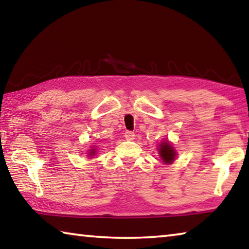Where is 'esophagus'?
Masks as SVG:
<instances>
[{
  "instance_id": "34e87169",
  "label": "esophagus",
  "mask_w": 249,
  "mask_h": 249,
  "mask_svg": "<svg viewBox=\"0 0 249 249\" xmlns=\"http://www.w3.org/2000/svg\"><path fill=\"white\" fill-rule=\"evenodd\" d=\"M124 136H125V138H126V140H127V141H133L134 137H135V134H134L133 132H129V130H128V132L125 133Z\"/></svg>"
}]
</instances>
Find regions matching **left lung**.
Segmentation results:
<instances>
[{
  "instance_id": "1",
  "label": "left lung",
  "mask_w": 249,
  "mask_h": 249,
  "mask_svg": "<svg viewBox=\"0 0 249 249\" xmlns=\"http://www.w3.org/2000/svg\"><path fill=\"white\" fill-rule=\"evenodd\" d=\"M158 154L165 165H171V163H174L177 158V155H178L174 145L168 140L160 142L158 146Z\"/></svg>"
}]
</instances>
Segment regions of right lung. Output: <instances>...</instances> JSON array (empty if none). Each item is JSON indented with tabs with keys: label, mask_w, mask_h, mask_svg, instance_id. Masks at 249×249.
<instances>
[{
	"label": "right lung",
	"mask_w": 249,
	"mask_h": 249,
	"mask_svg": "<svg viewBox=\"0 0 249 249\" xmlns=\"http://www.w3.org/2000/svg\"><path fill=\"white\" fill-rule=\"evenodd\" d=\"M96 153H98V149H96V146H91L90 149L88 150L87 156H88V157H89V158H92V157H94V156L96 155Z\"/></svg>",
	"instance_id": "1"
}]
</instances>
